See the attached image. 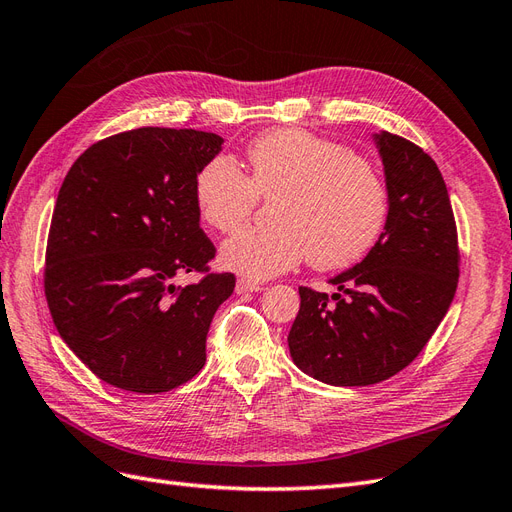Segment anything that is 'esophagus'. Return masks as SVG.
Returning a JSON list of instances; mask_svg holds the SVG:
<instances>
[{
    "mask_svg": "<svg viewBox=\"0 0 512 512\" xmlns=\"http://www.w3.org/2000/svg\"><path fill=\"white\" fill-rule=\"evenodd\" d=\"M237 294H245V292H258L262 290V284L258 282H252V280H245V277H241V280H237V286H235Z\"/></svg>",
    "mask_w": 512,
    "mask_h": 512,
    "instance_id": "esophagus-1",
    "label": "esophagus"
}]
</instances>
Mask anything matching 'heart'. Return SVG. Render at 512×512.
Here are the masks:
<instances>
[{"label": "heart", "instance_id": "b5f03b06", "mask_svg": "<svg viewBox=\"0 0 512 512\" xmlns=\"http://www.w3.org/2000/svg\"><path fill=\"white\" fill-rule=\"evenodd\" d=\"M250 177L230 156H215L194 179L196 211L207 226L232 232L258 196H280L277 224L245 228L220 250V262L247 280H269L309 256L331 271L361 260L389 220V194L374 166L329 138L301 128L260 134L247 147Z\"/></svg>", "mask_w": 512, "mask_h": 512}]
</instances>
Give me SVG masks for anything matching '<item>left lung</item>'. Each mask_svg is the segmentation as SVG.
Here are the masks:
<instances>
[{
  "label": "left lung",
  "instance_id": "8db88e82",
  "mask_svg": "<svg viewBox=\"0 0 512 512\" xmlns=\"http://www.w3.org/2000/svg\"><path fill=\"white\" fill-rule=\"evenodd\" d=\"M384 166L389 220L376 245L331 277V294L299 288L288 333L294 365L333 386H369L408 367L453 303L457 226L440 170L391 132L374 134Z\"/></svg>",
  "mask_w": 512,
  "mask_h": 512
}]
</instances>
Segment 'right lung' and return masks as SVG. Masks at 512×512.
I'll list each match as a JSON object with an SVG mask.
<instances>
[{
	"instance_id": "right-lung-1",
	"label": "right lung",
	"mask_w": 512,
	"mask_h": 512,
	"mask_svg": "<svg viewBox=\"0 0 512 512\" xmlns=\"http://www.w3.org/2000/svg\"><path fill=\"white\" fill-rule=\"evenodd\" d=\"M211 132L138 128L91 145L61 183L44 294L61 339L94 374L166 393L207 361V333L235 290L207 273L215 247L194 203L198 170L222 151ZM183 272H205L181 289Z\"/></svg>"
}]
</instances>
